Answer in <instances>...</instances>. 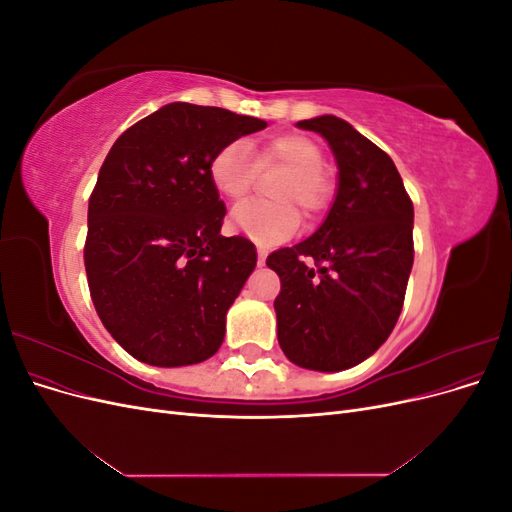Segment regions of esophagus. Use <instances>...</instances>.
<instances>
[{"label": "esophagus", "mask_w": 512, "mask_h": 512, "mask_svg": "<svg viewBox=\"0 0 512 512\" xmlns=\"http://www.w3.org/2000/svg\"><path fill=\"white\" fill-rule=\"evenodd\" d=\"M265 260H267V252L265 250H258V267H265Z\"/></svg>", "instance_id": "1"}]
</instances>
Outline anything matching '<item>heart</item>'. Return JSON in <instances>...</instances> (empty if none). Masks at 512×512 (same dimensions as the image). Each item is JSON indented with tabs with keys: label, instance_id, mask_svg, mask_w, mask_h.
<instances>
[{
	"label": "heart",
	"instance_id": "b5f03b06",
	"mask_svg": "<svg viewBox=\"0 0 512 512\" xmlns=\"http://www.w3.org/2000/svg\"><path fill=\"white\" fill-rule=\"evenodd\" d=\"M324 166L322 147L305 134H277L260 147L254 160L252 147L243 138L215 151L209 164L213 188L230 200H239L254 188L258 170L284 168L286 177L277 181L271 196L280 203L247 200L232 209V228L258 245H275L297 232L301 215L318 218L329 209L335 183Z\"/></svg>",
	"mask_w": 512,
	"mask_h": 512
}]
</instances>
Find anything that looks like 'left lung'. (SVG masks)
<instances>
[{"mask_svg": "<svg viewBox=\"0 0 512 512\" xmlns=\"http://www.w3.org/2000/svg\"><path fill=\"white\" fill-rule=\"evenodd\" d=\"M297 126L329 143L339 177L322 226L267 258L282 280L273 303L277 339L294 365L342 371L374 354L401 314L414 262V207L389 153L348 121L322 115Z\"/></svg>", "mask_w": 512, "mask_h": 512, "instance_id": "left-lung-1", "label": "left lung"}]
</instances>
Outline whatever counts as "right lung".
<instances>
[{"label":"right lung","mask_w":512,"mask_h":512,"mask_svg":"<svg viewBox=\"0 0 512 512\" xmlns=\"http://www.w3.org/2000/svg\"><path fill=\"white\" fill-rule=\"evenodd\" d=\"M267 121L173 102L123 132L89 198L85 271L115 342L156 367L207 361L256 267L254 243L222 237L215 151Z\"/></svg>","instance_id":"1"}]
</instances>
